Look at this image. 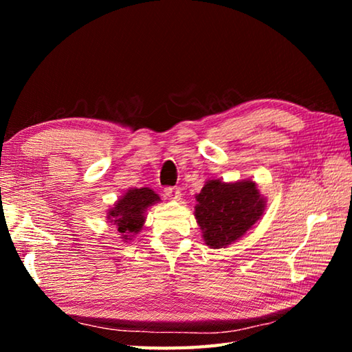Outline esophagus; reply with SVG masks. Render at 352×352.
<instances>
[{
  "instance_id": "34e87169",
  "label": "esophagus",
  "mask_w": 352,
  "mask_h": 352,
  "mask_svg": "<svg viewBox=\"0 0 352 352\" xmlns=\"http://www.w3.org/2000/svg\"><path fill=\"white\" fill-rule=\"evenodd\" d=\"M164 197H166L168 199L178 201L182 198V192L178 188H166V189H164Z\"/></svg>"
}]
</instances>
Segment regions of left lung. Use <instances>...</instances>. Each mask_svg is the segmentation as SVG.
I'll list each match as a JSON object with an SVG mask.
<instances>
[{
  "label": "left lung",
  "instance_id": "8db88e82",
  "mask_svg": "<svg viewBox=\"0 0 352 352\" xmlns=\"http://www.w3.org/2000/svg\"><path fill=\"white\" fill-rule=\"evenodd\" d=\"M195 198V218L210 248L234 243L261 218L266 206L252 180L226 183L213 178Z\"/></svg>",
  "mask_w": 352,
  "mask_h": 352
}]
</instances>
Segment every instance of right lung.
Instances as JSON below:
<instances>
[{
  "label": "right lung",
  "instance_id": "add662e5",
  "mask_svg": "<svg viewBox=\"0 0 352 352\" xmlns=\"http://www.w3.org/2000/svg\"><path fill=\"white\" fill-rule=\"evenodd\" d=\"M159 201L160 197L149 188L129 189L107 212V219L118 228L121 239L131 241L144 227L146 208Z\"/></svg>",
  "mask_w": 352,
  "mask_h": 352
}]
</instances>
